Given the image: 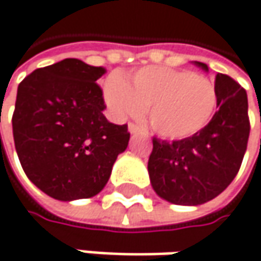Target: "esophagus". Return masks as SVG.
I'll return each instance as SVG.
<instances>
[{"instance_id":"esophagus-1","label":"esophagus","mask_w":261,"mask_h":261,"mask_svg":"<svg viewBox=\"0 0 261 261\" xmlns=\"http://www.w3.org/2000/svg\"><path fill=\"white\" fill-rule=\"evenodd\" d=\"M128 131L131 134H137V133H140V127L137 124H134V122H130L128 124Z\"/></svg>"}]
</instances>
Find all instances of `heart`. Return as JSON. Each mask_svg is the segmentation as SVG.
I'll list each match as a JSON object with an SVG mask.
<instances>
[{
  "instance_id": "obj_1",
  "label": "heart",
  "mask_w": 261,
  "mask_h": 261,
  "mask_svg": "<svg viewBox=\"0 0 261 261\" xmlns=\"http://www.w3.org/2000/svg\"><path fill=\"white\" fill-rule=\"evenodd\" d=\"M103 92L117 117H139L149 109L153 131L172 140L203 130L218 100L207 77L169 67H144L127 80L112 74Z\"/></svg>"
}]
</instances>
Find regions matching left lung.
<instances>
[{
	"mask_svg": "<svg viewBox=\"0 0 261 261\" xmlns=\"http://www.w3.org/2000/svg\"><path fill=\"white\" fill-rule=\"evenodd\" d=\"M196 64L207 70L206 64ZM215 89L218 111L203 130L171 143L153 137L150 182L158 196L174 204L197 206L219 196L243 164L250 136L247 92L221 73Z\"/></svg>",
	"mask_w": 261,
	"mask_h": 261,
	"instance_id": "obj_1",
	"label": "left lung"
}]
</instances>
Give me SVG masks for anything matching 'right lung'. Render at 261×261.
I'll return each mask as SVG.
<instances>
[{
	"label": "right lung",
	"mask_w": 261,
	"mask_h": 261,
	"mask_svg": "<svg viewBox=\"0 0 261 261\" xmlns=\"http://www.w3.org/2000/svg\"><path fill=\"white\" fill-rule=\"evenodd\" d=\"M107 70L75 58L38 68L18 85L13 136L21 168L45 194L96 196L130 140L127 124L109 122L97 85Z\"/></svg>",
	"instance_id": "right-lung-1"
}]
</instances>
